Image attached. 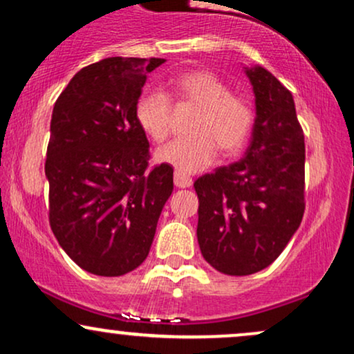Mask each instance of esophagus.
I'll use <instances>...</instances> for the list:
<instances>
[{
  "label": "esophagus",
  "mask_w": 354,
  "mask_h": 354,
  "mask_svg": "<svg viewBox=\"0 0 354 354\" xmlns=\"http://www.w3.org/2000/svg\"><path fill=\"white\" fill-rule=\"evenodd\" d=\"M191 185H193V180H191V178L185 176V174L178 171L174 173V186H176V188H189Z\"/></svg>",
  "instance_id": "obj_1"
}]
</instances>
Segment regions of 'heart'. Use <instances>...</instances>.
Segmentation results:
<instances>
[{"label":"heart","mask_w":354,"mask_h":354,"mask_svg":"<svg viewBox=\"0 0 354 354\" xmlns=\"http://www.w3.org/2000/svg\"><path fill=\"white\" fill-rule=\"evenodd\" d=\"M180 106L198 108L189 124L191 136L174 140L158 149L156 160L181 174H191L213 165L216 149L225 158L236 156L245 148L253 128V109L248 101L233 95L230 84L206 70L186 71L171 84ZM173 106L161 91H146L135 106V120L154 143H163L171 129Z\"/></svg>","instance_id":"heart-1"}]
</instances>
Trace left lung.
<instances>
[{
  "mask_svg": "<svg viewBox=\"0 0 354 354\" xmlns=\"http://www.w3.org/2000/svg\"><path fill=\"white\" fill-rule=\"evenodd\" d=\"M245 70L256 104L250 146L236 163L194 181L201 254L231 276L270 266L304 213V135L293 95L265 68Z\"/></svg>",
  "mask_w": 354,
  "mask_h": 354,
  "instance_id": "left-lung-1",
  "label": "left lung"
}]
</instances>
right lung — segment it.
<instances>
[{
    "label": "right lung",
    "instance_id": "right-lung-1",
    "mask_svg": "<svg viewBox=\"0 0 354 354\" xmlns=\"http://www.w3.org/2000/svg\"><path fill=\"white\" fill-rule=\"evenodd\" d=\"M163 63L101 59L76 73L53 108L44 165L50 225L64 253L88 273L136 270L173 193V168L148 169V138L135 120L146 75Z\"/></svg>",
    "mask_w": 354,
    "mask_h": 354
}]
</instances>
